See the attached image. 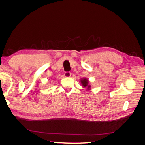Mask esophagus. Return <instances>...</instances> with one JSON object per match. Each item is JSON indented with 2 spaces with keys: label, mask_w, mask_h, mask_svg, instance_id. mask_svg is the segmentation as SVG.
I'll return each instance as SVG.
<instances>
[{
  "label": "esophagus",
  "mask_w": 145,
  "mask_h": 145,
  "mask_svg": "<svg viewBox=\"0 0 145 145\" xmlns=\"http://www.w3.org/2000/svg\"><path fill=\"white\" fill-rule=\"evenodd\" d=\"M71 76V74L70 72H66L64 74V76L66 77H69Z\"/></svg>",
  "instance_id": "1"
}]
</instances>
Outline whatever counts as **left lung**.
<instances>
[{"label":"left lung","instance_id":"8db88e82","mask_svg":"<svg viewBox=\"0 0 145 145\" xmlns=\"http://www.w3.org/2000/svg\"><path fill=\"white\" fill-rule=\"evenodd\" d=\"M80 83L82 84V85L84 87V88H86L88 90L91 89V85L89 84V80L88 79L86 78H82L80 79Z\"/></svg>","mask_w":145,"mask_h":145}]
</instances>
